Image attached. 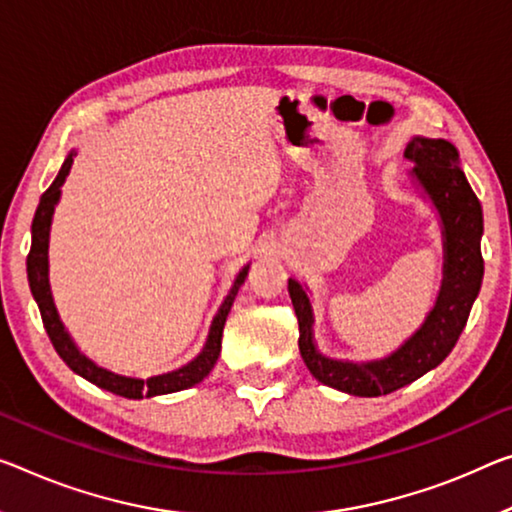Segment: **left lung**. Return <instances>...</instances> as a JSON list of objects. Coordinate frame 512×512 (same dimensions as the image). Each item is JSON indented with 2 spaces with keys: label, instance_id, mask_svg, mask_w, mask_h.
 I'll return each instance as SVG.
<instances>
[{
  "label": "left lung",
  "instance_id": "left-lung-1",
  "mask_svg": "<svg viewBox=\"0 0 512 512\" xmlns=\"http://www.w3.org/2000/svg\"><path fill=\"white\" fill-rule=\"evenodd\" d=\"M405 157L416 164L412 176L435 203L444 224L442 290L419 332L391 357L371 364L322 357L313 345V313L306 290L295 279H288V293L300 322V352L306 368L318 382L352 396H384L442 364L467 325L471 304L483 281V210L465 171L460 169L455 146L446 139L414 137L405 148Z\"/></svg>",
  "mask_w": 512,
  "mask_h": 512
}]
</instances>
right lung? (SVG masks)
<instances>
[{
  "label": "right lung",
  "instance_id": "right-lung-1",
  "mask_svg": "<svg viewBox=\"0 0 512 512\" xmlns=\"http://www.w3.org/2000/svg\"><path fill=\"white\" fill-rule=\"evenodd\" d=\"M70 167H73V153L66 157V162L61 164L54 183L47 187L41 196V203H38V208H36L34 222H31V249L27 256V277H29L31 295H34L38 309H41L45 332H47V336H50L54 350H57V355L66 361L70 371L82 375L84 380L96 384V387L112 391V393H116V396H123V398L137 400L144 396H162V393H174V391H183V389L194 387V384H199L203 377L212 371V366L217 364L219 350H222L224 322H226V316H229L235 295H238V288L242 286V281H245V277H247V267L240 272V277L235 279L229 297H226L222 309L217 311L215 320H212L206 348H203L201 355L194 361H190L187 366L178 368V371L167 373V375L148 377V380L123 377V375L109 373V371H105V368L96 366L91 359H86L82 352L75 348L73 341H70L68 332L59 320V313H57V309H54L50 281H47V240H50L52 212H54V206H57L61 185H64Z\"/></svg>",
  "mask_w": 512,
  "mask_h": 512
}]
</instances>
